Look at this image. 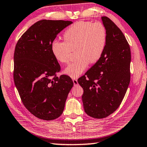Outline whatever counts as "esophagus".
Instances as JSON below:
<instances>
[{"instance_id":"1","label":"esophagus","mask_w":147,"mask_h":147,"mask_svg":"<svg viewBox=\"0 0 147 147\" xmlns=\"http://www.w3.org/2000/svg\"><path fill=\"white\" fill-rule=\"evenodd\" d=\"M73 82H74V85H78V79H77V78H74L73 79Z\"/></svg>"}]
</instances>
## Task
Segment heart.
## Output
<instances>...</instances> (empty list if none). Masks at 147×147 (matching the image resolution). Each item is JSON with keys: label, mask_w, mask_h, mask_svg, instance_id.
<instances>
[{"label": "heart", "mask_w": 147, "mask_h": 147, "mask_svg": "<svg viewBox=\"0 0 147 147\" xmlns=\"http://www.w3.org/2000/svg\"><path fill=\"white\" fill-rule=\"evenodd\" d=\"M63 39L64 42L53 41L51 53L59 63H68L72 50L76 49L78 59L64 70L66 75L76 78L85 70L90 63H96L101 58L107 45V30L100 22L79 21L67 28Z\"/></svg>", "instance_id": "heart-1"}]
</instances>
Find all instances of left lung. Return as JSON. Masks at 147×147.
<instances>
[{
    "mask_svg": "<svg viewBox=\"0 0 147 147\" xmlns=\"http://www.w3.org/2000/svg\"><path fill=\"white\" fill-rule=\"evenodd\" d=\"M101 19L107 33L104 53L78 81L84 90V111L96 119L108 117L118 109L130 81L129 44L112 20L107 17Z\"/></svg>",
    "mask_w": 147,
    "mask_h": 147,
    "instance_id": "obj_1",
    "label": "left lung"
}]
</instances>
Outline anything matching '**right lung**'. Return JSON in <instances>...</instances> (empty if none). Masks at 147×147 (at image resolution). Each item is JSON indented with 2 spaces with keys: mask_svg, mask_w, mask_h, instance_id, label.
<instances>
[{
  "mask_svg": "<svg viewBox=\"0 0 147 147\" xmlns=\"http://www.w3.org/2000/svg\"><path fill=\"white\" fill-rule=\"evenodd\" d=\"M71 23L63 20H39L23 33L15 46V86L24 107L38 119L50 121L60 116L74 86L68 76L57 77L61 66L51 51L58 33Z\"/></svg>",
  "mask_w": 147,
  "mask_h": 147,
  "instance_id": "add662e5",
  "label": "right lung"
}]
</instances>
